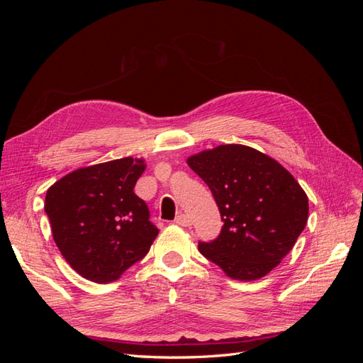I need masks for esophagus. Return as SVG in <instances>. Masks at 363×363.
Listing matches in <instances>:
<instances>
[{
	"instance_id": "1",
	"label": "esophagus",
	"mask_w": 363,
	"mask_h": 363,
	"mask_svg": "<svg viewBox=\"0 0 363 363\" xmlns=\"http://www.w3.org/2000/svg\"><path fill=\"white\" fill-rule=\"evenodd\" d=\"M174 223H175V224H179V225H182V227H189V225H191V219H189V216H188V215L180 213V215L175 216Z\"/></svg>"
}]
</instances>
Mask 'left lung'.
Segmentation results:
<instances>
[{
	"label": "left lung",
	"mask_w": 363,
	"mask_h": 363,
	"mask_svg": "<svg viewBox=\"0 0 363 363\" xmlns=\"http://www.w3.org/2000/svg\"><path fill=\"white\" fill-rule=\"evenodd\" d=\"M211 189L224 223L201 255L235 280H257L292 250L309 201L279 162L245 145H219L188 159Z\"/></svg>",
	"instance_id": "1"
}]
</instances>
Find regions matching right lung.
I'll list each match as a JSON object with an SVG mask.
<instances>
[{"instance_id": "obj_1", "label": "right lung", "mask_w": 363, "mask_h": 363, "mask_svg": "<svg viewBox=\"0 0 363 363\" xmlns=\"http://www.w3.org/2000/svg\"><path fill=\"white\" fill-rule=\"evenodd\" d=\"M144 169V160L124 157L77 169L47 191L54 242L84 279L113 281L150 251L159 228L133 191Z\"/></svg>"}]
</instances>
